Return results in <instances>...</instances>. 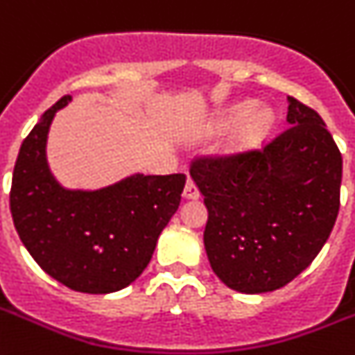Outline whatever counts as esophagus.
Instances as JSON below:
<instances>
[{
  "instance_id": "1",
  "label": "esophagus",
  "mask_w": 355,
  "mask_h": 355,
  "mask_svg": "<svg viewBox=\"0 0 355 355\" xmlns=\"http://www.w3.org/2000/svg\"><path fill=\"white\" fill-rule=\"evenodd\" d=\"M183 196L187 199H198L199 198V190H198V187H196V183L192 180H189V181H187V184H184Z\"/></svg>"
}]
</instances>
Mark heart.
<instances>
[{"instance_id": "obj_1", "label": "heart", "mask_w": 355, "mask_h": 355, "mask_svg": "<svg viewBox=\"0 0 355 355\" xmlns=\"http://www.w3.org/2000/svg\"><path fill=\"white\" fill-rule=\"evenodd\" d=\"M252 112H254V105L241 103L225 110L219 118V127L225 128L243 121L241 127L237 128L236 139H234L236 150H248L257 143H261L263 137L270 132L272 125H274V116L268 110H259L254 114Z\"/></svg>"}]
</instances>
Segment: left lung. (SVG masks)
<instances>
[{"mask_svg":"<svg viewBox=\"0 0 355 355\" xmlns=\"http://www.w3.org/2000/svg\"><path fill=\"white\" fill-rule=\"evenodd\" d=\"M290 127L261 150L192 161L205 196L203 241L228 288L263 294L314 261L339 212L343 159L314 108L288 96Z\"/></svg>","mask_w":355,"mask_h":355,"instance_id":"1","label":"left lung"}]
</instances>
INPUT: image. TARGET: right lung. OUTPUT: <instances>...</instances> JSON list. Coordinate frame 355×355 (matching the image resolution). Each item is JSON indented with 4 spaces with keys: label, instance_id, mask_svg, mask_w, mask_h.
I'll return each mask as SVG.
<instances>
[{
    "label": "right lung",
    "instance_id": "add662e5",
    "mask_svg": "<svg viewBox=\"0 0 355 355\" xmlns=\"http://www.w3.org/2000/svg\"><path fill=\"white\" fill-rule=\"evenodd\" d=\"M52 105L21 143L12 174L14 227L34 261L78 292L110 294L141 276L180 207L184 174L128 175L99 190L61 187L46 163Z\"/></svg>",
    "mask_w": 355,
    "mask_h": 355
}]
</instances>
